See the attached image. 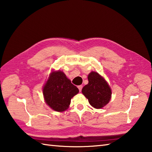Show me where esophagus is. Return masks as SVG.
Returning <instances> with one entry per match:
<instances>
[{"label": "esophagus", "mask_w": 152, "mask_h": 152, "mask_svg": "<svg viewBox=\"0 0 152 152\" xmlns=\"http://www.w3.org/2000/svg\"><path fill=\"white\" fill-rule=\"evenodd\" d=\"M78 88H79V91L80 92V91H81L82 88H83V86H82V85H79V86H78Z\"/></svg>", "instance_id": "esophagus-1"}]
</instances>
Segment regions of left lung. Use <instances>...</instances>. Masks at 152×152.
Masks as SVG:
<instances>
[{
    "label": "left lung",
    "instance_id": "8db88e82",
    "mask_svg": "<svg viewBox=\"0 0 152 152\" xmlns=\"http://www.w3.org/2000/svg\"><path fill=\"white\" fill-rule=\"evenodd\" d=\"M88 80V83L83 88L82 93L92 107L100 109L109 103L111 90L106 80L96 72L90 73Z\"/></svg>",
    "mask_w": 152,
    "mask_h": 152
}]
</instances>
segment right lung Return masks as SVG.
Wrapping results in <instances>:
<instances>
[{
  "label": "right lung",
  "mask_w": 152,
  "mask_h": 152,
  "mask_svg": "<svg viewBox=\"0 0 152 152\" xmlns=\"http://www.w3.org/2000/svg\"><path fill=\"white\" fill-rule=\"evenodd\" d=\"M42 92L46 104L53 110L62 112L69 107L71 100L78 94L79 89L63 72L57 71L50 73Z\"/></svg>",
  "instance_id": "obj_1"
}]
</instances>
